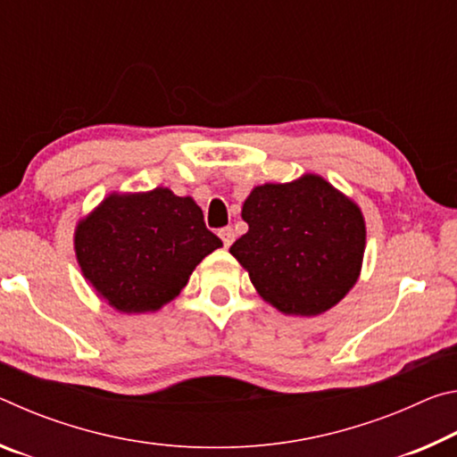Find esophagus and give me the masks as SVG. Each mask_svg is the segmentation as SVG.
Here are the masks:
<instances>
[{
	"instance_id": "esophagus-1",
	"label": "esophagus",
	"mask_w": 457,
	"mask_h": 457,
	"mask_svg": "<svg viewBox=\"0 0 457 457\" xmlns=\"http://www.w3.org/2000/svg\"><path fill=\"white\" fill-rule=\"evenodd\" d=\"M220 237H221L223 245L229 247L231 244H234V239H236V231L231 229V228H223V229H220Z\"/></svg>"
}]
</instances>
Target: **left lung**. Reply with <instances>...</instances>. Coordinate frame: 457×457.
<instances>
[{
  "mask_svg": "<svg viewBox=\"0 0 457 457\" xmlns=\"http://www.w3.org/2000/svg\"><path fill=\"white\" fill-rule=\"evenodd\" d=\"M242 220L247 234L229 253L278 312L319 316L357 284L367 245L365 215L319 173L253 187Z\"/></svg>",
  "mask_w": 457,
  "mask_h": 457,
  "instance_id": "left-lung-1",
  "label": "left lung"
}]
</instances>
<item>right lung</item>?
Returning a JSON list of instances; mask_svg holds the SVG:
<instances>
[{
  "instance_id": "add662e5",
  "label": "right lung",
  "mask_w": 457,
  "mask_h": 457,
  "mask_svg": "<svg viewBox=\"0 0 457 457\" xmlns=\"http://www.w3.org/2000/svg\"><path fill=\"white\" fill-rule=\"evenodd\" d=\"M218 247L195 199L169 187L108 193L74 228L82 276L122 314L161 311Z\"/></svg>"
}]
</instances>
